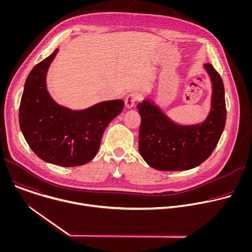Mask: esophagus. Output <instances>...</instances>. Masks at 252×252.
I'll list each match as a JSON object with an SVG mask.
<instances>
[{"label":"esophagus","mask_w":252,"mask_h":252,"mask_svg":"<svg viewBox=\"0 0 252 252\" xmlns=\"http://www.w3.org/2000/svg\"><path fill=\"white\" fill-rule=\"evenodd\" d=\"M139 97H140V95L137 93H131V94H127V96L126 98V106L127 107V109H131V107L134 105L135 101L139 99Z\"/></svg>","instance_id":"34e87169"}]
</instances>
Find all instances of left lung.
Returning a JSON list of instances; mask_svg holds the SVG:
<instances>
[{
  "label": "left lung",
  "mask_w": 252,
  "mask_h": 252,
  "mask_svg": "<svg viewBox=\"0 0 252 252\" xmlns=\"http://www.w3.org/2000/svg\"><path fill=\"white\" fill-rule=\"evenodd\" d=\"M204 67L211 79V109L199 125L179 126L153 101L137 104L140 115L138 151L146 162L162 171L188 170L206 160L221 136L226 122L223 82L210 63Z\"/></svg>",
  "instance_id": "8db88e82"
}]
</instances>
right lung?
Listing matches in <instances>:
<instances>
[{"instance_id": "add662e5", "label": "right lung", "mask_w": 252, "mask_h": 252, "mask_svg": "<svg viewBox=\"0 0 252 252\" xmlns=\"http://www.w3.org/2000/svg\"><path fill=\"white\" fill-rule=\"evenodd\" d=\"M58 49L29 74L20 103L19 123L31 150L46 162L79 166L96 155L102 133L122 113V99L106 100L83 111H71L50 95L46 77Z\"/></svg>"}]
</instances>
